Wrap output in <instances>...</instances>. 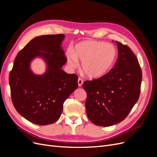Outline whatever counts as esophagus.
<instances>
[{"label": "esophagus", "instance_id": "1", "mask_svg": "<svg viewBox=\"0 0 157 157\" xmlns=\"http://www.w3.org/2000/svg\"><path fill=\"white\" fill-rule=\"evenodd\" d=\"M83 84V80L82 79H81L80 78H78V86H81Z\"/></svg>", "mask_w": 157, "mask_h": 157}]
</instances>
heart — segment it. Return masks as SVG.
<instances>
[{
	"label": "heart",
	"mask_w": 157,
	"mask_h": 157,
	"mask_svg": "<svg viewBox=\"0 0 157 157\" xmlns=\"http://www.w3.org/2000/svg\"><path fill=\"white\" fill-rule=\"evenodd\" d=\"M117 58L115 46L104 42L86 40L75 46V54L69 52L68 63L77 67L78 60L82 62V69L92 79L99 78L111 69Z\"/></svg>",
	"instance_id": "1"
}]
</instances>
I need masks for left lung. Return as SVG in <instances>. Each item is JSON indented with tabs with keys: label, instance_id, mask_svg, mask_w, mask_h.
<instances>
[{
	"label": "left lung",
	"instance_id": "left-lung-1",
	"mask_svg": "<svg viewBox=\"0 0 157 157\" xmlns=\"http://www.w3.org/2000/svg\"><path fill=\"white\" fill-rule=\"evenodd\" d=\"M116 44L118 56L115 67L101 78L83 83L87 116L100 126L125 119L140 97L142 73L138 60L128 46Z\"/></svg>",
	"mask_w": 157,
	"mask_h": 157
}]
</instances>
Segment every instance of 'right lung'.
<instances>
[{
    "label": "right lung",
    "mask_w": 157,
    "mask_h": 157,
    "mask_svg": "<svg viewBox=\"0 0 157 157\" xmlns=\"http://www.w3.org/2000/svg\"><path fill=\"white\" fill-rule=\"evenodd\" d=\"M63 34L42 35L32 39L19 52L9 75L11 97L16 111L38 125L50 124L59 119L64 101L78 87V76L61 69L67 62L61 43ZM35 57L45 60L43 75L30 69Z\"/></svg>",
    "instance_id": "obj_1"
}]
</instances>
